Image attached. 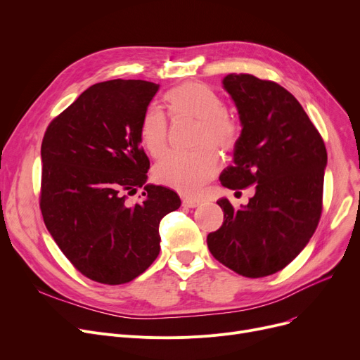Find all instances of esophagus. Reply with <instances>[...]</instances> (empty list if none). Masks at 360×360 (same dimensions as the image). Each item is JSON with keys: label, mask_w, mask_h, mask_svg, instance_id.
<instances>
[{"label": "esophagus", "mask_w": 360, "mask_h": 360, "mask_svg": "<svg viewBox=\"0 0 360 360\" xmlns=\"http://www.w3.org/2000/svg\"><path fill=\"white\" fill-rule=\"evenodd\" d=\"M200 204H201V200H197V198L186 197L182 200V205L188 207V209H195V207H198Z\"/></svg>", "instance_id": "34e87169"}]
</instances>
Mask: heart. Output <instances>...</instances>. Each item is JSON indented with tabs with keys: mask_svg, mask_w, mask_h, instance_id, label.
Returning <instances> with one entry per match:
<instances>
[{
	"mask_svg": "<svg viewBox=\"0 0 360 360\" xmlns=\"http://www.w3.org/2000/svg\"><path fill=\"white\" fill-rule=\"evenodd\" d=\"M169 115L198 121V144L205 146L193 153H170L155 167L158 182L174 188L185 195H197L204 185L212 181L220 167L217 151L233 150L239 140L242 127L236 117L226 110L220 94L210 86L200 82H186L165 93ZM167 118L160 108L148 106L141 115L139 137L150 156L162 158L167 147Z\"/></svg>",
	"mask_w": 360,
	"mask_h": 360,
	"instance_id": "heart-1",
	"label": "heart"
}]
</instances>
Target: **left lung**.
I'll use <instances>...</instances> for the list:
<instances>
[{"mask_svg": "<svg viewBox=\"0 0 360 360\" xmlns=\"http://www.w3.org/2000/svg\"><path fill=\"white\" fill-rule=\"evenodd\" d=\"M224 90L242 124L233 165L220 182L229 190L255 185L247 205L217 204L223 224L207 236L212 255L245 277L285 269L312 238L323 212L327 150L323 137L292 93L252 74H229Z\"/></svg>", "mask_w": 360, "mask_h": 360, "instance_id": "1", "label": "left lung"}]
</instances>
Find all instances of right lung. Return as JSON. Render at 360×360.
<instances>
[{
    "label": "right lung",
    "instance_id": "add662e5",
    "mask_svg": "<svg viewBox=\"0 0 360 360\" xmlns=\"http://www.w3.org/2000/svg\"><path fill=\"white\" fill-rule=\"evenodd\" d=\"M159 84L110 80L84 90L48 125L42 140L41 212L72 266L103 285L144 273L160 251V220L179 209L178 194L146 185L140 146L143 112ZM144 187L145 198L128 195Z\"/></svg>",
    "mask_w": 360,
    "mask_h": 360
}]
</instances>
